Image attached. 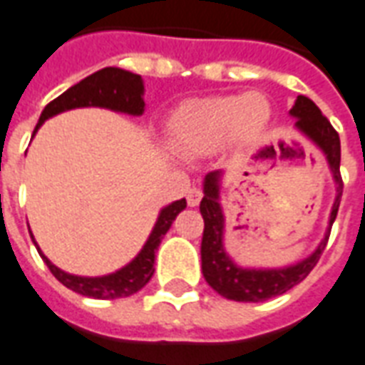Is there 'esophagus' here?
Returning <instances> with one entry per match:
<instances>
[{"mask_svg": "<svg viewBox=\"0 0 365 365\" xmlns=\"http://www.w3.org/2000/svg\"><path fill=\"white\" fill-rule=\"evenodd\" d=\"M201 197H203V193H201L199 187H191V190L187 191V205H190V207H197V205L201 203Z\"/></svg>", "mask_w": 365, "mask_h": 365, "instance_id": "esophagus-1", "label": "esophagus"}]
</instances>
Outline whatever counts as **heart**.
Segmentation results:
<instances>
[{
  "label": "heart",
  "mask_w": 365,
  "mask_h": 365,
  "mask_svg": "<svg viewBox=\"0 0 365 365\" xmlns=\"http://www.w3.org/2000/svg\"><path fill=\"white\" fill-rule=\"evenodd\" d=\"M271 106L263 94H220L185 102L170 121V143L183 156L209 155L230 141L251 145L265 133Z\"/></svg>",
  "instance_id": "heart-1"
}]
</instances>
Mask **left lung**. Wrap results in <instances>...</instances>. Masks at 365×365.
I'll list each match as a JSON object with an SVG mask.
<instances>
[{
    "label": "left lung",
    "instance_id": "obj_1",
    "mask_svg": "<svg viewBox=\"0 0 365 365\" xmlns=\"http://www.w3.org/2000/svg\"><path fill=\"white\" fill-rule=\"evenodd\" d=\"M290 118L296 120L294 128L298 133L312 141L325 156L327 166L333 175L336 195L329 212L325 234L321 237L317 247L299 259L292 265L282 267H244L232 257L224 247V232H226V217L220 205V191H222V170H215L205 175L203 199H201V215L205 220L203 240H201V269L205 280L222 298L234 302H265L288 292L290 288L299 284L317 265L321 253L329 242V234L333 228L334 218L339 212L342 197L341 178V139L329 123L315 102L299 94L290 110Z\"/></svg>",
    "mask_w": 365,
    "mask_h": 365
}]
</instances>
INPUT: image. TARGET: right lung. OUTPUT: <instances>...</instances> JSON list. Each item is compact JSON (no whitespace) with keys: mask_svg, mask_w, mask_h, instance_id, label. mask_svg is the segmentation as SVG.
I'll return each instance as SVG.
<instances>
[{"mask_svg":"<svg viewBox=\"0 0 365 365\" xmlns=\"http://www.w3.org/2000/svg\"><path fill=\"white\" fill-rule=\"evenodd\" d=\"M88 106L106 108V110H112V112H121V114L129 115H143V112H145V83H143L141 75L125 71V69H120V67H104V69L88 75L86 79L79 81L71 88H67L66 93L59 94L58 98L52 100L44 108L32 137L42 128V123L53 118V115L67 112V110H75V108ZM185 207H187L185 199H180V201H174V203L162 207L155 226L148 234L147 242L141 247V251L129 261L128 265H123L118 271L110 272V274H102V277H79V274L61 271L42 253L36 240L32 236V232L31 237L34 245H36V250H38L40 257L44 259V263L52 271L53 277L61 284L67 286L69 290L96 299L128 298L131 294L139 292L143 286L150 280V277L155 274L156 250H158L164 234L170 230L175 217Z\"/></svg>","mask_w":365,"mask_h":365,"instance_id":"right-lung-1","label":"right lung"}]
</instances>
